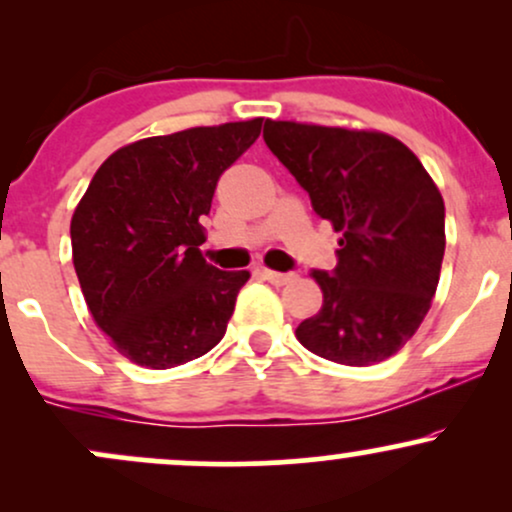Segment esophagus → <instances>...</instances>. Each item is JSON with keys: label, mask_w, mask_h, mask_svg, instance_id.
<instances>
[{"label": "esophagus", "mask_w": 512, "mask_h": 512, "mask_svg": "<svg viewBox=\"0 0 512 512\" xmlns=\"http://www.w3.org/2000/svg\"><path fill=\"white\" fill-rule=\"evenodd\" d=\"M260 274H262V279H267L269 284H274V286H286L293 281V274L274 272V269H260Z\"/></svg>", "instance_id": "1"}]
</instances>
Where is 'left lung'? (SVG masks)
Segmentation results:
<instances>
[{"mask_svg":"<svg viewBox=\"0 0 512 512\" xmlns=\"http://www.w3.org/2000/svg\"><path fill=\"white\" fill-rule=\"evenodd\" d=\"M264 142L342 233L334 272H313L322 308L298 325V342L344 366L395 356L438 289L445 204L436 182L409 146L375 129L267 120Z\"/></svg>","mask_w":512,"mask_h":512,"instance_id":"8db88e82","label":"left lung"}]
</instances>
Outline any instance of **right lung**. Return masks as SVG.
Instances as JSON below:
<instances>
[{
    "instance_id": "1",
    "label": "right lung",
    "mask_w": 512,
    "mask_h": 512,
    "mask_svg": "<svg viewBox=\"0 0 512 512\" xmlns=\"http://www.w3.org/2000/svg\"><path fill=\"white\" fill-rule=\"evenodd\" d=\"M260 129L255 117L139 139L105 158L76 204L72 260L88 313L137 366L175 368L226 334L250 272L204 260L199 219Z\"/></svg>"
}]
</instances>
